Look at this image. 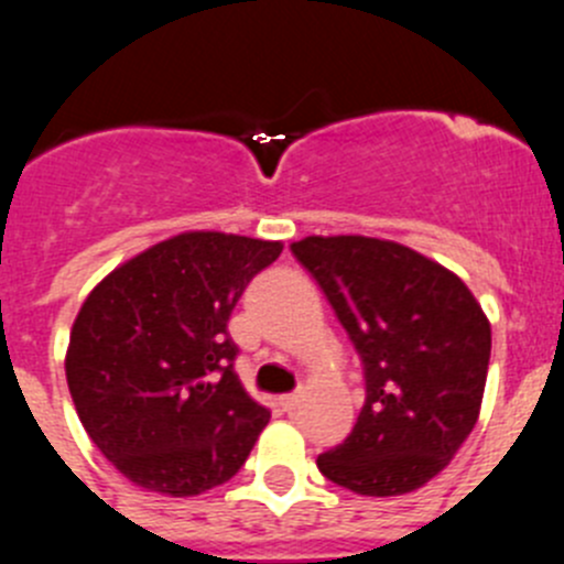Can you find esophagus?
Wrapping results in <instances>:
<instances>
[{
  "instance_id": "1",
  "label": "esophagus",
  "mask_w": 564,
  "mask_h": 564,
  "mask_svg": "<svg viewBox=\"0 0 564 564\" xmlns=\"http://www.w3.org/2000/svg\"><path fill=\"white\" fill-rule=\"evenodd\" d=\"M300 398H303V392H289V394H281V398H278V403H281L283 412H292V409L300 403Z\"/></svg>"
}]
</instances>
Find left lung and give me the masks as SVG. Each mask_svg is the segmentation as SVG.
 <instances>
[{"instance_id": "left-lung-1", "label": "left lung", "mask_w": 564, "mask_h": 564, "mask_svg": "<svg viewBox=\"0 0 564 564\" xmlns=\"http://www.w3.org/2000/svg\"><path fill=\"white\" fill-rule=\"evenodd\" d=\"M365 367L367 398L341 445L317 456L359 496H403L454 459L487 383L492 330L470 289L431 258L370 236L292 245Z\"/></svg>"}]
</instances>
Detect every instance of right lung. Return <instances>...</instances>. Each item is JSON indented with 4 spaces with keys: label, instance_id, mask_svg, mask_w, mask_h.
<instances>
[{
    "label": "right lung",
    "instance_id": "1",
    "mask_svg": "<svg viewBox=\"0 0 564 564\" xmlns=\"http://www.w3.org/2000/svg\"><path fill=\"white\" fill-rule=\"evenodd\" d=\"M281 241L194 230L94 286L72 325L66 381L105 459L139 487L186 498L239 473L270 423L234 370L230 312Z\"/></svg>",
    "mask_w": 564,
    "mask_h": 564
}]
</instances>
